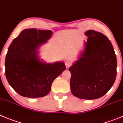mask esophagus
I'll return each instance as SVG.
<instances>
[{
    "label": "esophagus",
    "mask_w": 123,
    "mask_h": 123,
    "mask_svg": "<svg viewBox=\"0 0 123 123\" xmlns=\"http://www.w3.org/2000/svg\"><path fill=\"white\" fill-rule=\"evenodd\" d=\"M71 64H72V63H71V62L69 61H66L65 62V66H66V67H67V68H68V67L70 66Z\"/></svg>",
    "instance_id": "obj_1"
}]
</instances>
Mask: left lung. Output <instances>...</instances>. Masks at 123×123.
I'll return each mask as SVG.
<instances>
[{"label":"left lung","mask_w":123,"mask_h":123,"mask_svg":"<svg viewBox=\"0 0 123 123\" xmlns=\"http://www.w3.org/2000/svg\"><path fill=\"white\" fill-rule=\"evenodd\" d=\"M87 36L84 48L69 68L70 89L76 97L95 99L111 89L117 76V57L112 43L105 35L94 30Z\"/></svg>","instance_id":"1"}]
</instances>
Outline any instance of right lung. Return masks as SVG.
Wrapping results in <instances>:
<instances>
[{"label":"right lung","instance_id":"add662e5","mask_svg":"<svg viewBox=\"0 0 123 123\" xmlns=\"http://www.w3.org/2000/svg\"><path fill=\"white\" fill-rule=\"evenodd\" d=\"M51 30L25 29L12 41L5 58V75L11 87L28 98L49 94L52 82L65 69L62 61L41 60L39 48L51 37Z\"/></svg>","mask_w":123,"mask_h":123}]
</instances>
